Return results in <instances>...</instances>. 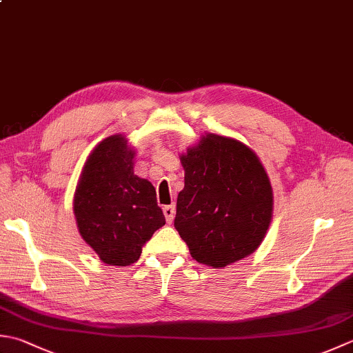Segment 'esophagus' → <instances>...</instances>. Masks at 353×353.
I'll use <instances>...</instances> for the list:
<instances>
[{
    "mask_svg": "<svg viewBox=\"0 0 353 353\" xmlns=\"http://www.w3.org/2000/svg\"><path fill=\"white\" fill-rule=\"evenodd\" d=\"M163 214H165V219H167V222L171 223L172 219H174V214H176V205L163 206Z\"/></svg>",
    "mask_w": 353,
    "mask_h": 353,
    "instance_id": "1",
    "label": "esophagus"
}]
</instances>
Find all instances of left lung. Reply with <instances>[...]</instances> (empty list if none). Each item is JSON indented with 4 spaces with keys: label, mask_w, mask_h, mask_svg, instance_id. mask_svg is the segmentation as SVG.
Segmentation results:
<instances>
[{
    "label": "left lung",
    "mask_w": 353,
    "mask_h": 353,
    "mask_svg": "<svg viewBox=\"0 0 353 353\" xmlns=\"http://www.w3.org/2000/svg\"><path fill=\"white\" fill-rule=\"evenodd\" d=\"M185 186L174 228L199 263L225 268L263 241L272 219V186L260 159L231 137L208 133L181 157Z\"/></svg>",
    "instance_id": "8db88e82"
}]
</instances>
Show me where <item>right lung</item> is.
Here are the masks:
<instances>
[{"instance_id":"right-lung-1","label":"right lung","mask_w":353,"mask_h":353,"mask_svg":"<svg viewBox=\"0 0 353 353\" xmlns=\"http://www.w3.org/2000/svg\"><path fill=\"white\" fill-rule=\"evenodd\" d=\"M134 150L122 134L96 145L82 168L73 211L82 239L103 263L128 266L165 225L156 190L133 171Z\"/></svg>"}]
</instances>
